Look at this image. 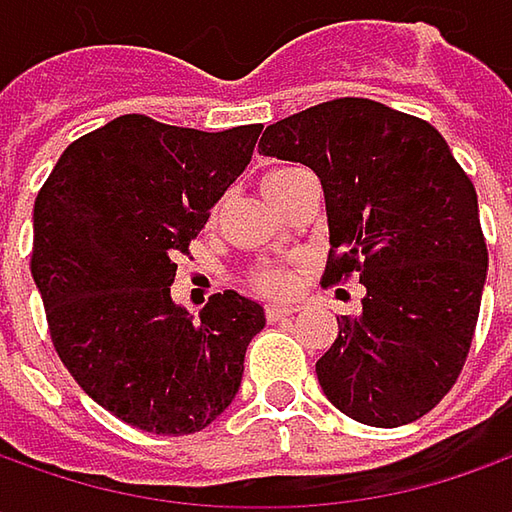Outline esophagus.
<instances>
[{"label":"esophagus","mask_w":512,"mask_h":512,"mask_svg":"<svg viewBox=\"0 0 512 512\" xmlns=\"http://www.w3.org/2000/svg\"><path fill=\"white\" fill-rule=\"evenodd\" d=\"M299 307L296 305H290V302H270L267 305V319L270 322H279V319H285V316H293Z\"/></svg>","instance_id":"obj_1"}]
</instances>
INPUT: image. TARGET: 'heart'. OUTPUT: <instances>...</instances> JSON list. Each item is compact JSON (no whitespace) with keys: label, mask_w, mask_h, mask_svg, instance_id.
Listing matches in <instances>:
<instances>
[{"label":"heart","mask_w":512,"mask_h":512,"mask_svg":"<svg viewBox=\"0 0 512 512\" xmlns=\"http://www.w3.org/2000/svg\"><path fill=\"white\" fill-rule=\"evenodd\" d=\"M279 173H285V170H273V173H267L262 182H270L273 176H279ZM259 285L265 287L267 293H282L290 287V273L287 270H267L265 276L259 279Z\"/></svg>","instance_id":"obj_1"}]
</instances>
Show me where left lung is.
<instances>
[{"mask_svg": "<svg viewBox=\"0 0 512 512\" xmlns=\"http://www.w3.org/2000/svg\"><path fill=\"white\" fill-rule=\"evenodd\" d=\"M265 156L302 162L325 190V282L359 273L362 313L316 362L327 402L399 427L442 402L479 319L487 245L476 187L433 125L373 99H333L267 125Z\"/></svg>", "mask_w": 512, "mask_h": 512, "instance_id": "1", "label": "left lung"}]
</instances>
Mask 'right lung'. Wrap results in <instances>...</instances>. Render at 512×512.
<instances>
[{
    "instance_id": "right-lung-1",
    "label": "right lung",
    "mask_w": 512,
    "mask_h": 512,
    "mask_svg": "<svg viewBox=\"0 0 512 512\" xmlns=\"http://www.w3.org/2000/svg\"><path fill=\"white\" fill-rule=\"evenodd\" d=\"M262 128L205 133L128 113L76 139L33 205L30 273L70 376L116 419L199 433L236 399L265 307L236 290L199 319L176 305V256L250 165Z\"/></svg>"
}]
</instances>
